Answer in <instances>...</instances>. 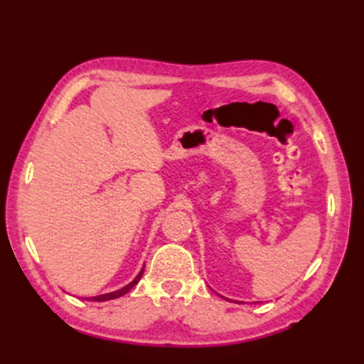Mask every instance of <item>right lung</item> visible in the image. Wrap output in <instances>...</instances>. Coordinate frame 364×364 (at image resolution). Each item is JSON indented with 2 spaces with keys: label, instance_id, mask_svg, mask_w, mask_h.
<instances>
[{
  "label": "right lung",
  "instance_id": "right-lung-1",
  "mask_svg": "<svg viewBox=\"0 0 364 364\" xmlns=\"http://www.w3.org/2000/svg\"><path fill=\"white\" fill-rule=\"evenodd\" d=\"M143 271H144V268L139 271V274L130 282V284H127L125 287L119 289V291H114V292H109V294H102V295H96V297H88L86 300H91V301H106V300H112V299L122 297V295H125L128 291H132V289L138 284L139 279H141V276H143Z\"/></svg>",
  "mask_w": 364,
  "mask_h": 364
}]
</instances>
